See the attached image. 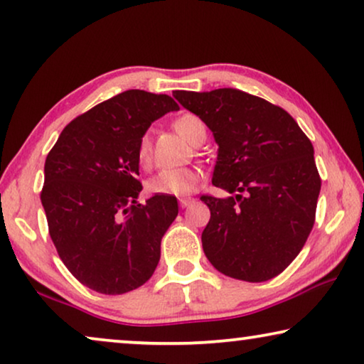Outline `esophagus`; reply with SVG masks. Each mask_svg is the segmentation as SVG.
<instances>
[{"label": "esophagus", "instance_id": "1", "mask_svg": "<svg viewBox=\"0 0 364 364\" xmlns=\"http://www.w3.org/2000/svg\"><path fill=\"white\" fill-rule=\"evenodd\" d=\"M193 203H194L193 198H181V199H180V206H181V208H188L189 204H193Z\"/></svg>", "mask_w": 364, "mask_h": 364}]
</instances>
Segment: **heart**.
Masks as SVG:
<instances>
[{
	"mask_svg": "<svg viewBox=\"0 0 364 364\" xmlns=\"http://www.w3.org/2000/svg\"><path fill=\"white\" fill-rule=\"evenodd\" d=\"M175 129L184 140L196 145L199 140L206 138V127L196 115H183L175 120ZM151 156V140L148 135H143L138 143V160L141 165H148ZM199 170L191 166L163 168L153 175L148 181V189L153 194L161 196H188L198 186Z\"/></svg>",
	"mask_w": 364,
	"mask_h": 364,
	"instance_id": "obj_1",
	"label": "heart"
}]
</instances>
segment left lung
<instances>
[{"instance_id":"8db88e82","label":"left lung","mask_w":364,"mask_h":364,"mask_svg":"<svg viewBox=\"0 0 364 364\" xmlns=\"http://www.w3.org/2000/svg\"><path fill=\"white\" fill-rule=\"evenodd\" d=\"M218 143L203 250L228 277L265 282L289 267L314 228L321 180L314 145L284 109L237 89L175 90Z\"/></svg>"}]
</instances>
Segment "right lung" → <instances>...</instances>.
<instances>
[{
    "label": "right lung",
    "mask_w": 364,
    "mask_h": 364,
    "mask_svg": "<svg viewBox=\"0 0 364 364\" xmlns=\"http://www.w3.org/2000/svg\"><path fill=\"white\" fill-rule=\"evenodd\" d=\"M173 110L180 107L170 95L122 92L70 122L46 158L41 203L50 239L69 272L99 294L138 289L160 262L178 201L155 194L138 203V143Z\"/></svg>",
    "instance_id": "1"
}]
</instances>
